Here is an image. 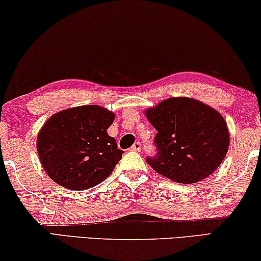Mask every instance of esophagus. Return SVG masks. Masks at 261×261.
<instances>
[{"label": "esophagus", "instance_id": "esophagus-1", "mask_svg": "<svg viewBox=\"0 0 261 261\" xmlns=\"http://www.w3.org/2000/svg\"><path fill=\"white\" fill-rule=\"evenodd\" d=\"M130 150H131V151H141V150H142V144L139 143V142L135 143L134 145H132V146L130 147Z\"/></svg>", "mask_w": 261, "mask_h": 261}]
</instances>
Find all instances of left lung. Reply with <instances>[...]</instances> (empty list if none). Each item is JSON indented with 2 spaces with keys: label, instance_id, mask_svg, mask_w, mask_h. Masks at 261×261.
Wrapping results in <instances>:
<instances>
[{
  "label": "left lung",
  "instance_id": "8db88e82",
  "mask_svg": "<svg viewBox=\"0 0 261 261\" xmlns=\"http://www.w3.org/2000/svg\"><path fill=\"white\" fill-rule=\"evenodd\" d=\"M158 131V154L147 158L155 172L180 184H194L215 172L230 146V132L216 109L190 97H172L145 110Z\"/></svg>",
  "mask_w": 261,
  "mask_h": 261
}]
</instances>
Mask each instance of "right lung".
<instances>
[{
  "mask_svg": "<svg viewBox=\"0 0 261 261\" xmlns=\"http://www.w3.org/2000/svg\"><path fill=\"white\" fill-rule=\"evenodd\" d=\"M114 119V112L99 106L69 108L53 115L36 142L46 174L58 185L77 191L110 176L123 154L107 132Z\"/></svg>",
  "mask_w": 261,
  "mask_h": 261,
  "instance_id": "obj_1",
  "label": "right lung"
}]
</instances>
